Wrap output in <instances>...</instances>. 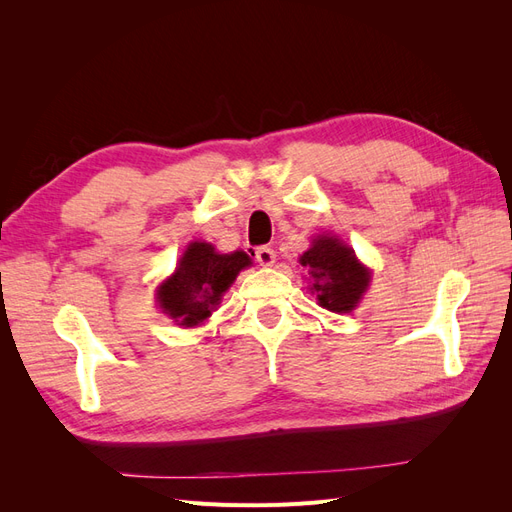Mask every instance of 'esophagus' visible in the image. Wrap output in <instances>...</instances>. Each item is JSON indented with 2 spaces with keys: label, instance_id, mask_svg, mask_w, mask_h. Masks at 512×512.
<instances>
[{
  "label": "esophagus",
  "instance_id": "obj_1",
  "mask_svg": "<svg viewBox=\"0 0 512 512\" xmlns=\"http://www.w3.org/2000/svg\"><path fill=\"white\" fill-rule=\"evenodd\" d=\"M256 260L260 262L262 267H271L273 262H275V252H273V247H269V245H260V247H256Z\"/></svg>",
  "mask_w": 512,
  "mask_h": 512
}]
</instances>
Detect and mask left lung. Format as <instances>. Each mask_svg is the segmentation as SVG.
<instances>
[{
	"label": "left lung",
	"mask_w": 512,
	"mask_h": 512,
	"mask_svg": "<svg viewBox=\"0 0 512 512\" xmlns=\"http://www.w3.org/2000/svg\"><path fill=\"white\" fill-rule=\"evenodd\" d=\"M312 277V290L329 312H350L369 284V271L356 260L346 243L335 237H318L301 256Z\"/></svg>",
	"instance_id": "8db88e82"
}]
</instances>
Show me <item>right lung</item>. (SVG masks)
<instances>
[{
  "mask_svg": "<svg viewBox=\"0 0 512 512\" xmlns=\"http://www.w3.org/2000/svg\"><path fill=\"white\" fill-rule=\"evenodd\" d=\"M250 265L252 260L245 252L218 254L209 243H192L175 275L160 286V307L183 327H196L211 316L237 273Z\"/></svg>",
  "mask_w": 512,
  "mask_h": 512,
  "instance_id": "1",
  "label": "right lung"
}]
</instances>
